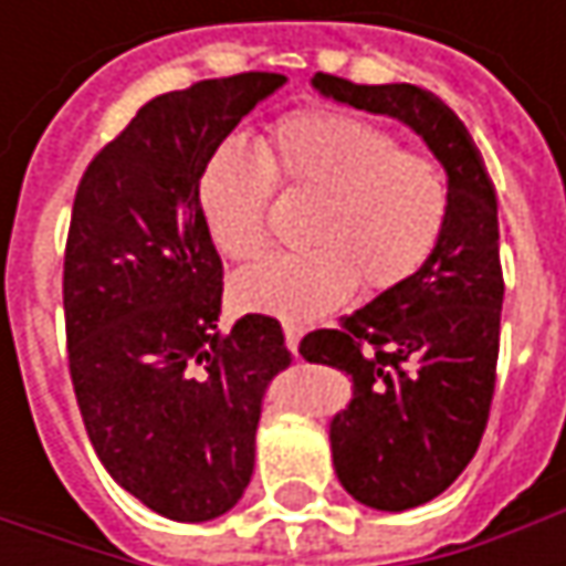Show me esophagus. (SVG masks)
<instances>
[{
  "label": "esophagus",
  "instance_id": "34e87169",
  "mask_svg": "<svg viewBox=\"0 0 566 566\" xmlns=\"http://www.w3.org/2000/svg\"><path fill=\"white\" fill-rule=\"evenodd\" d=\"M283 334H286V346L295 353V349H298V339L305 334V327H302L298 321H283Z\"/></svg>",
  "mask_w": 566,
  "mask_h": 566
}]
</instances>
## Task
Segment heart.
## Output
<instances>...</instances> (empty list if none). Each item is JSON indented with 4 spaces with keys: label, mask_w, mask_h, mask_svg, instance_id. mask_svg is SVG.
<instances>
[{
    "label": "heart",
    "mask_w": 566,
    "mask_h": 566,
    "mask_svg": "<svg viewBox=\"0 0 566 566\" xmlns=\"http://www.w3.org/2000/svg\"><path fill=\"white\" fill-rule=\"evenodd\" d=\"M276 182L317 198L308 249L276 254L239 273L235 302L251 312L308 321L365 290L400 286L438 249L450 217V182L438 157L400 147L384 125L302 109L268 132L261 150L220 144L201 172V213L213 245L249 264L271 242L268 210Z\"/></svg>",
    "instance_id": "b5f03b06"
}]
</instances>
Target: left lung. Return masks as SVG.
Returning a JSON list of instances; mask_svg holds the SVG:
<instances>
[{
	"label": "left lung",
	"mask_w": 566,
	"mask_h": 566,
	"mask_svg": "<svg viewBox=\"0 0 566 566\" xmlns=\"http://www.w3.org/2000/svg\"><path fill=\"white\" fill-rule=\"evenodd\" d=\"M312 84L409 125L450 182L444 235L422 271L298 346L305 361L353 378V400L331 422L339 485L365 507L400 513L450 489L489 424L504 302L497 195L467 125L431 91L324 72Z\"/></svg>",
	"instance_id": "obj_1"
}]
</instances>
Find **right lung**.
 Instances as JSON below:
<instances>
[{"label": "right lung", "mask_w": 566, "mask_h": 566, "mask_svg": "<svg viewBox=\"0 0 566 566\" xmlns=\"http://www.w3.org/2000/svg\"><path fill=\"white\" fill-rule=\"evenodd\" d=\"M283 84L245 72L160 94L77 186L62 273L77 409L106 472L166 520L235 507L264 397L293 361L276 317L217 331L223 261L198 195L210 154Z\"/></svg>", "instance_id": "add662e5"}]
</instances>
